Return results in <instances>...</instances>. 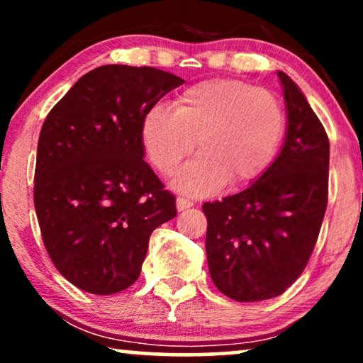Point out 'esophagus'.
Returning <instances> with one entry per match:
<instances>
[{"label":"esophagus","instance_id":"esophagus-1","mask_svg":"<svg viewBox=\"0 0 363 363\" xmlns=\"http://www.w3.org/2000/svg\"><path fill=\"white\" fill-rule=\"evenodd\" d=\"M191 206H193V203L190 200H186V198H182V196L177 198V210L178 211H183V210H186V208H191Z\"/></svg>","mask_w":363,"mask_h":363}]
</instances>
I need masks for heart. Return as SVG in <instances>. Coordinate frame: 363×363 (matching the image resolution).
<instances>
[{
  "instance_id": "obj_1",
  "label": "heart",
  "mask_w": 363,
  "mask_h": 363,
  "mask_svg": "<svg viewBox=\"0 0 363 363\" xmlns=\"http://www.w3.org/2000/svg\"><path fill=\"white\" fill-rule=\"evenodd\" d=\"M286 133V112L274 94L238 79H211L186 87L173 112L153 107L140 135L148 160L162 175L175 172L196 147L200 153L172 180L173 190L206 196L228 182L246 185L271 162Z\"/></svg>"
}]
</instances>
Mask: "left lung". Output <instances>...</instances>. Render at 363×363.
Here are the masks:
<instances>
[{
	"instance_id": "left-lung-1",
	"label": "left lung",
	"mask_w": 363,
	"mask_h": 363,
	"mask_svg": "<svg viewBox=\"0 0 363 363\" xmlns=\"http://www.w3.org/2000/svg\"><path fill=\"white\" fill-rule=\"evenodd\" d=\"M277 77L287 116L279 155L246 190L203 205L210 276L238 302L281 296L302 274L327 208L329 138L299 86Z\"/></svg>"
}]
</instances>
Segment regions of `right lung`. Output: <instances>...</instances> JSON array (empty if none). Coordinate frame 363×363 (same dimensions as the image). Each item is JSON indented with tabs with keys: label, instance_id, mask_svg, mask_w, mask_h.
I'll return each instance as SVG.
<instances>
[{
	"label": "right lung",
	"instance_id": "right-lung-1",
	"mask_svg": "<svg viewBox=\"0 0 363 363\" xmlns=\"http://www.w3.org/2000/svg\"><path fill=\"white\" fill-rule=\"evenodd\" d=\"M185 82L155 67L101 66L59 101L39 133L34 206L44 246L79 289L108 296L140 276L175 196L143 160L142 121Z\"/></svg>",
	"mask_w": 363,
	"mask_h": 363
}]
</instances>
